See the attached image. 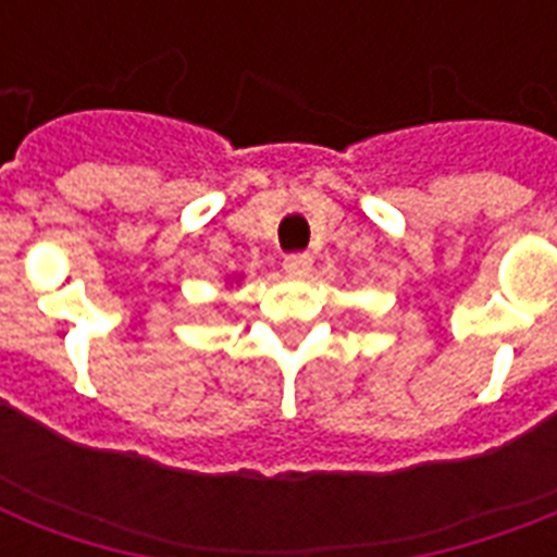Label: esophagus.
Listing matches in <instances>:
<instances>
[{"instance_id": "obj_1", "label": "esophagus", "mask_w": 557, "mask_h": 557, "mask_svg": "<svg viewBox=\"0 0 557 557\" xmlns=\"http://www.w3.org/2000/svg\"><path fill=\"white\" fill-rule=\"evenodd\" d=\"M283 269H286L288 274H306V271L312 269V253H286V257H283Z\"/></svg>"}]
</instances>
